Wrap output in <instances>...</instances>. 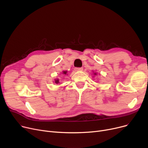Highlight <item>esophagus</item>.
I'll list each match as a JSON object with an SVG mask.
<instances>
[{
	"label": "esophagus",
	"mask_w": 148,
	"mask_h": 148,
	"mask_svg": "<svg viewBox=\"0 0 148 148\" xmlns=\"http://www.w3.org/2000/svg\"><path fill=\"white\" fill-rule=\"evenodd\" d=\"M83 70V68H75V71H80Z\"/></svg>",
	"instance_id": "1"
}]
</instances>
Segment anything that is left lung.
Returning <instances> with one entry per match:
<instances>
[{"mask_svg":"<svg viewBox=\"0 0 148 148\" xmlns=\"http://www.w3.org/2000/svg\"><path fill=\"white\" fill-rule=\"evenodd\" d=\"M94 75H97V73H94Z\"/></svg>","mask_w":148,"mask_h":148,"instance_id":"8db88e82","label":"left lung"}]
</instances>
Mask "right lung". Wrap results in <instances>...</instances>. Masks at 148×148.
<instances>
[{
  "label": "right lung",
  "instance_id": "add662e5",
  "mask_svg": "<svg viewBox=\"0 0 148 148\" xmlns=\"http://www.w3.org/2000/svg\"><path fill=\"white\" fill-rule=\"evenodd\" d=\"M62 73H63L64 74H66V73H67V71H63V72H62ZM54 83H56V84H58V83H59V79H54Z\"/></svg>",
  "mask_w": 148,
  "mask_h": 148
}]
</instances>
